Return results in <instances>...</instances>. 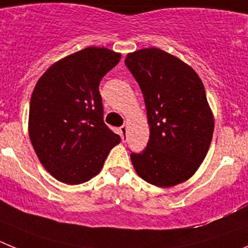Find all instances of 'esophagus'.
<instances>
[{
    "label": "esophagus",
    "instance_id": "1",
    "mask_svg": "<svg viewBox=\"0 0 248 248\" xmlns=\"http://www.w3.org/2000/svg\"><path fill=\"white\" fill-rule=\"evenodd\" d=\"M120 133H121L122 140H126V138H127V126L126 124H124L122 127H120Z\"/></svg>",
    "mask_w": 248,
    "mask_h": 248
}]
</instances>
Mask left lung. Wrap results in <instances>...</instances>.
Returning <instances> with one entry per match:
<instances>
[{
    "mask_svg": "<svg viewBox=\"0 0 248 248\" xmlns=\"http://www.w3.org/2000/svg\"><path fill=\"white\" fill-rule=\"evenodd\" d=\"M124 64L144 97L149 140L131 153L136 173L147 183L170 188L193 177L206 157L214 115L194 69L158 48L128 53Z\"/></svg>",
    "mask_w": 248,
    "mask_h": 248,
    "instance_id": "8db88e82",
    "label": "left lung"
}]
</instances>
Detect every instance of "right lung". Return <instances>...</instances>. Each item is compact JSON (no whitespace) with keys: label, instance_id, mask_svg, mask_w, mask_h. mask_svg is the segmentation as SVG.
<instances>
[{"label":"right lung","instance_id":"add662e5","mask_svg":"<svg viewBox=\"0 0 248 248\" xmlns=\"http://www.w3.org/2000/svg\"><path fill=\"white\" fill-rule=\"evenodd\" d=\"M120 59L111 49L89 46L55 62L35 84L28 133L42 166L59 182L90 180L121 140L104 124L99 91Z\"/></svg>","mask_w":248,"mask_h":248}]
</instances>
